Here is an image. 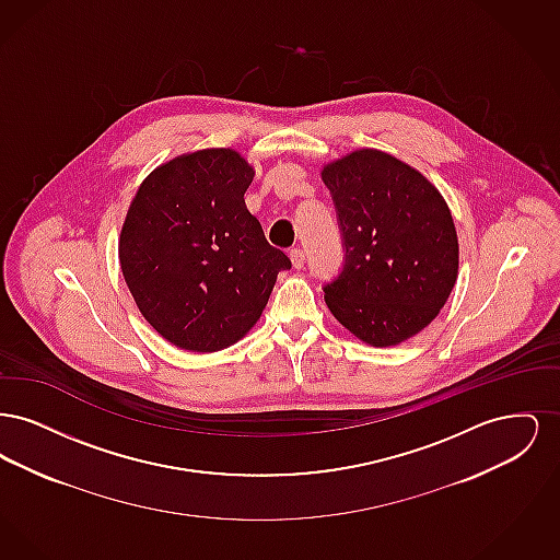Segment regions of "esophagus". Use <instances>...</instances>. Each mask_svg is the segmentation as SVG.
Returning <instances> with one entry per match:
<instances>
[{"label": "esophagus", "instance_id": "esophagus-1", "mask_svg": "<svg viewBox=\"0 0 560 560\" xmlns=\"http://www.w3.org/2000/svg\"><path fill=\"white\" fill-rule=\"evenodd\" d=\"M290 260H292L293 268H302L304 267L306 256H304V252L300 247H293V249H290Z\"/></svg>", "mask_w": 560, "mask_h": 560}]
</instances>
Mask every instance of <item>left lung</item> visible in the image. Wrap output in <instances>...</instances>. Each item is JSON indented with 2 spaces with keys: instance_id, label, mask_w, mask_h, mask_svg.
<instances>
[{
  "instance_id": "8db88e82",
  "label": "left lung",
  "mask_w": 560,
  "mask_h": 560,
  "mask_svg": "<svg viewBox=\"0 0 560 560\" xmlns=\"http://www.w3.org/2000/svg\"><path fill=\"white\" fill-rule=\"evenodd\" d=\"M320 178L347 247L325 304L361 342L397 347L432 323L457 281L450 206L424 174L377 149L325 163Z\"/></svg>"
}]
</instances>
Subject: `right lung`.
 <instances>
[{"instance_id": "1", "label": "right lung", "mask_w": 560, "mask_h": 560, "mask_svg": "<svg viewBox=\"0 0 560 560\" xmlns=\"http://www.w3.org/2000/svg\"><path fill=\"white\" fill-rule=\"evenodd\" d=\"M254 174L235 149H201L158 165L133 195L119 265L138 311L174 347L240 342L292 267L245 206Z\"/></svg>"}]
</instances>
